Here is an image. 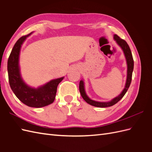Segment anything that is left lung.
<instances>
[{"label": "left lung", "instance_id": "obj_1", "mask_svg": "<svg viewBox=\"0 0 152 152\" xmlns=\"http://www.w3.org/2000/svg\"><path fill=\"white\" fill-rule=\"evenodd\" d=\"M114 39L116 40L117 43L120 45L121 48L122 49L124 54H125V56L126 58L127 64V80H126V84L125 88L124 89L122 93L119 95L115 98L113 99L111 102H95L89 98L88 96H87L86 94V92L84 90V82L82 80L80 81L79 83V91L82 97L86 101V102L96 107H99V108H105V107H112V106L116 104L117 102H118L125 95L126 92L127 91L129 87L130 86V84L131 83V80H132V71L133 68H134V60H133L132 55L131 53V50L130 49L129 46L126 42V41L124 40V39H121L117 35H114L113 37Z\"/></svg>", "mask_w": 152, "mask_h": 152}]
</instances>
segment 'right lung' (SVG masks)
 Masks as SVG:
<instances>
[{
	"label": "right lung",
	"mask_w": 152,
	"mask_h": 152,
	"mask_svg": "<svg viewBox=\"0 0 152 152\" xmlns=\"http://www.w3.org/2000/svg\"><path fill=\"white\" fill-rule=\"evenodd\" d=\"M24 35L17 40L8 58L7 72L10 85L16 97L30 107L41 108L54 102L58 84L63 79L59 78L50 81L37 89L31 88L22 80L19 68V54L21 46L29 35Z\"/></svg>",
	"instance_id": "1"
}]
</instances>
